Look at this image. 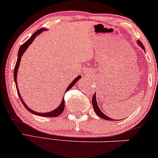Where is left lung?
I'll return each mask as SVG.
<instances>
[{"instance_id": "8db88e82", "label": "left lung", "mask_w": 158, "mask_h": 158, "mask_svg": "<svg viewBox=\"0 0 158 158\" xmlns=\"http://www.w3.org/2000/svg\"><path fill=\"white\" fill-rule=\"evenodd\" d=\"M138 44H139V46L142 47V48L145 51V48H144V46H143L142 43H141V41H139V40ZM92 105H93L94 111H95V112H96V113H97V115L99 116L100 118H102V119L107 120H112V121H113V120H115L112 119V118H109V117H107L106 115H105V114H104L103 112H102L101 110H99V106H98L97 102V99H96V94L95 93H94V96H93V98H92Z\"/></svg>"}]
</instances>
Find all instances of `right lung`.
<instances>
[{
    "mask_svg": "<svg viewBox=\"0 0 158 158\" xmlns=\"http://www.w3.org/2000/svg\"><path fill=\"white\" fill-rule=\"evenodd\" d=\"M44 30H46L45 28H41V29L37 30V31L35 32V33L32 35L30 37V38L28 39L27 41L24 43L21 46H20L19 48V52H18V59H17V61H16V65H15V67H14V81H15V83H16V90H17V93H18V95H19V97L20 98V100H21V102H22V104H23V105L25 106V108L27 110H28V111L32 112V114H37V115H39V116H42V117H50V118H53V117H58L59 115H60V114L62 113L63 111H64V100L63 99L62 102H61V103L60 105H59V107H57L56 110H53L52 112H46V113H38V112H36L33 111V110H30L29 107H28L26 105L25 103H24L23 100L20 97V94H19V90H18V88H17V83H16V75H17V72H18V67L19 66V63H20V59H21V57L22 55H23L24 52H25L26 49L27 48V47L29 46V45L31 44V43L33 41V40L35 39V38L38 35V34H40V32H42ZM81 78V75L80 76H77L76 78H75L74 81H73L72 83L69 84V85L68 87H67V89L66 90V91H69V89H71L72 87L73 86V85H75V83L78 81V80Z\"/></svg>",
    "mask_w": 158,
    "mask_h": 158,
    "instance_id": "1",
    "label": "right lung"
}]
</instances>
